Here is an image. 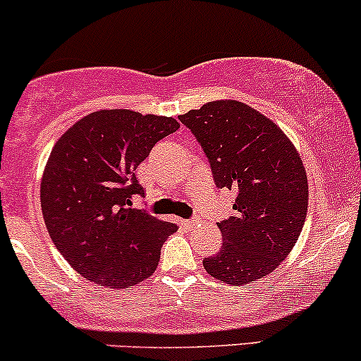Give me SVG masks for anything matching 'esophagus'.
Here are the masks:
<instances>
[{
	"mask_svg": "<svg viewBox=\"0 0 361 361\" xmlns=\"http://www.w3.org/2000/svg\"><path fill=\"white\" fill-rule=\"evenodd\" d=\"M197 224H200V218H191V220H184V221H182V225L188 226V228H191V226L197 225Z\"/></svg>",
	"mask_w": 361,
	"mask_h": 361,
	"instance_id": "34e87169",
	"label": "esophagus"
}]
</instances>
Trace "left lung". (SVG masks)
<instances>
[{"label":"left lung","instance_id":"obj_1","mask_svg":"<svg viewBox=\"0 0 361 361\" xmlns=\"http://www.w3.org/2000/svg\"><path fill=\"white\" fill-rule=\"evenodd\" d=\"M206 153L216 188L237 192L235 214L218 224L224 245L202 266L228 285L273 273L297 244L309 206L300 155L256 109L214 100L179 116Z\"/></svg>","mask_w":361,"mask_h":361}]
</instances>
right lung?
I'll use <instances>...</instances> for the list:
<instances>
[{
	"mask_svg": "<svg viewBox=\"0 0 361 361\" xmlns=\"http://www.w3.org/2000/svg\"><path fill=\"white\" fill-rule=\"evenodd\" d=\"M180 124L128 109L85 116L56 141L40 182V206L61 256L88 281L131 288L155 273L161 245L177 230L133 197L145 189L136 167Z\"/></svg>",
	"mask_w": 361,
	"mask_h": 361,
	"instance_id": "add662e5",
	"label": "right lung"
}]
</instances>
